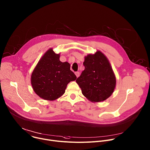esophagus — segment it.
Listing matches in <instances>:
<instances>
[{
  "instance_id": "esophagus-1",
  "label": "esophagus",
  "mask_w": 150,
  "mask_h": 150,
  "mask_svg": "<svg viewBox=\"0 0 150 150\" xmlns=\"http://www.w3.org/2000/svg\"><path fill=\"white\" fill-rule=\"evenodd\" d=\"M75 75L76 76L77 78L79 76V72H75Z\"/></svg>"
}]
</instances>
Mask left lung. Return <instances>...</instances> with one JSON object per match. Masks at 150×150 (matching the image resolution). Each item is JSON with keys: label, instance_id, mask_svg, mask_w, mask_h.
<instances>
[{"label": "left lung", "instance_id": "left-lung-1", "mask_svg": "<svg viewBox=\"0 0 150 150\" xmlns=\"http://www.w3.org/2000/svg\"><path fill=\"white\" fill-rule=\"evenodd\" d=\"M85 69L76 80L82 94L92 102H101L113 93L116 79L107 57L100 51L89 54L83 63Z\"/></svg>", "mask_w": 150, "mask_h": 150}]
</instances>
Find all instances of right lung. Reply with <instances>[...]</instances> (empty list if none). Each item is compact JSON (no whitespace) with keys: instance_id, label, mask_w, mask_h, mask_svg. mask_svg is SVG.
<instances>
[{"instance_id":"right-lung-1","label":"right lung","mask_w":150,"mask_h":150,"mask_svg":"<svg viewBox=\"0 0 150 150\" xmlns=\"http://www.w3.org/2000/svg\"><path fill=\"white\" fill-rule=\"evenodd\" d=\"M70 64L59 61V54L49 49L32 72L31 83L35 93L46 100L53 101L62 96L67 86L76 76Z\"/></svg>"}]
</instances>
